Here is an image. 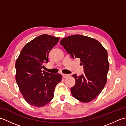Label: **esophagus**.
<instances>
[{"label":"esophagus","mask_w":126,"mask_h":126,"mask_svg":"<svg viewBox=\"0 0 126 126\" xmlns=\"http://www.w3.org/2000/svg\"><path fill=\"white\" fill-rule=\"evenodd\" d=\"M62 76H63V78H67V77H68L70 75L68 74H63Z\"/></svg>","instance_id":"1"}]
</instances>
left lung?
<instances>
[{
    "label": "left lung",
    "instance_id": "8db88e82",
    "mask_svg": "<svg viewBox=\"0 0 126 126\" xmlns=\"http://www.w3.org/2000/svg\"><path fill=\"white\" fill-rule=\"evenodd\" d=\"M60 44L72 58H79L84 74L73 77L76 83L71 88L74 97L82 102H89L100 94L106 84L109 64L106 49L97 40L75 34L64 38Z\"/></svg>",
    "mask_w": 126,
    "mask_h": 126
}]
</instances>
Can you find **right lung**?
<instances>
[{
  "instance_id": "right-lung-1",
  "label": "right lung",
  "mask_w": 126,
  "mask_h": 126,
  "mask_svg": "<svg viewBox=\"0 0 126 126\" xmlns=\"http://www.w3.org/2000/svg\"><path fill=\"white\" fill-rule=\"evenodd\" d=\"M59 39L46 34L37 37L24 47L16 60V82L25 100L31 106L42 107L49 103L56 85L61 81V74L42 70Z\"/></svg>"
}]
</instances>
